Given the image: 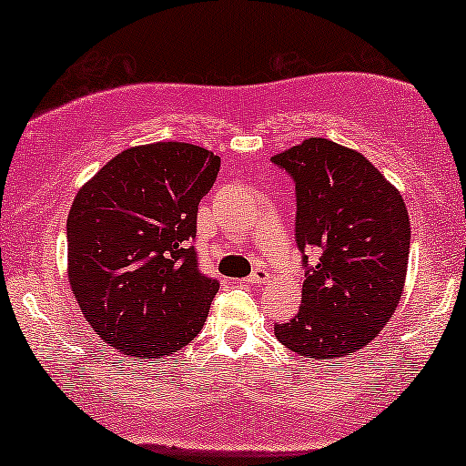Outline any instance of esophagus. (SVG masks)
I'll return each mask as SVG.
<instances>
[{
    "label": "esophagus",
    "instance_id": "obj_1",
    "mask_svg": "<svg viewBox=\"0 0 466 466\" xmlns=\"http://www.w3.org/2000/svg\"><path fill=\"white\" fill-rule=\"evenodd\" d=\"M267 279H268L267 268H256V271L251 273V276L245 279V282H248V284H265Z\"/></svg>",
    "mask_w": 466,
    "mask_h": 466
}]
</instances>
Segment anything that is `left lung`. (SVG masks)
Segmentation results:
<instances>
[{
  "label": "left lung",
  "instance_id": "1",
  "mask_svg": "<svg viewBox=\"0 0 466 466\" xmlns=\"http://www.w3.org/2000/svg\"><path fill=\"white\" fill-rule=\"evenodd\" d=\"M271 160L295 179L297 248L319 258L306 268L299 312L273 332L299 356H351L382 332L401 299L410 254L406 204L360 151L328 138H306Z\"/></svg>",
  "mask_w": 466,
  "mask_h": 466
}]
</instances>
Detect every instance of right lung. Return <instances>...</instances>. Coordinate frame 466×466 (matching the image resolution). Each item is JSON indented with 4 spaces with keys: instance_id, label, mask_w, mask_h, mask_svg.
I'll list each match as a JSON object with an SVG mask.
<instances>
[{
    "instance_id": "right-lung-1",
    "label": "right lung",
    "mask_w": 466,
    "mask_h": 466,
    "mask_svg": "<svg viewBox=\"0 0 466 466\" xmlns=\"http://www.w3.org/2000/svg\"><path fill=\"white\" fill-rule=\"evenodd\" d=\"M218 167L199 145H137L77 190L66 276L88 325L123 356L176 354L208 317L218 282L198 271L190 240Z\"/></svg>"
}]
</instances>
